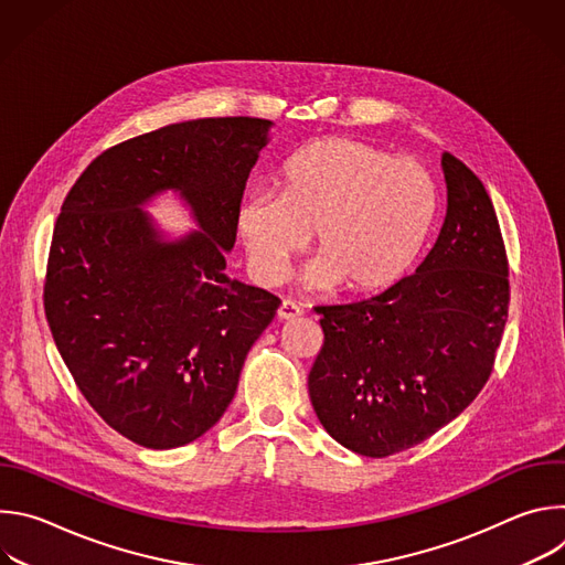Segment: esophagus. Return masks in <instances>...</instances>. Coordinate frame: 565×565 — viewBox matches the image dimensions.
<instances>
[{"mask_svg": "<svg viewBox=\"0 0 565 565\" xmlns=\"http://www.w3.org/2000/svg\"><path fill=\"white\" fill-rule=\"evenodd\" d=\"M301 312H303V310H301L295 301L284 299L281 306H279V310H277V317H279V319H297V317H301Z\"/></svg>", "mask_w": 565, "mask_h": 565, "instance_id": "34e87169", "label": "esophagus"}]
</instances>
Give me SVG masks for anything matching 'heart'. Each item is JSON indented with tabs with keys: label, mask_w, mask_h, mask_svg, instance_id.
<instances>
[{
	"label": "heart",
	"mask_w": 565,
	"mask_h": 565,
	"mask_svg": "<svg viewBox=\"0 0 565 565\" xmlns=\"http://www.w3.org/2000/svg\"><path fill=\"white\" fill-rule=\"evenodd\" d=\"M277 190L236 207V232L253 273L286 279L315 230L319 257L303 281L353 292L391 286L416 262L438 214V183L416 158L351 138H321L288 156Z\"/></svg>",
	"instance_id": "obj_1"
}]
</instances>
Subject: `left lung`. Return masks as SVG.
<instances>
[{
    "label": "left lung",
    "mask_w": 565,
    "mask_h": 565,
    "mask_svg": "<svg viewBox=\"0 0 565 565\" xmlns=\"http://www.w3.org/2000/svg\"><path fill=\"white\" fill-rule=\"evenodd\" d=\"M447 214L414 275L384 292L315 308L324 331L308 375L312 409L347 449L384 458L462 414L492 375L510 270L492 199L443 153Z\"/></svg>",
    "instance_id": "8db88e82"
}]
</instances>
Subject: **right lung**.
I'll list each match as a JSON object with an SVG mask.
<instances>
[{
    "mask_svg": "<svg viewBox=\"0 0 565 565\" xmlns=\"http://www.w3.org/2000/svg\"><path fill=\"white\" fill-rule=\"evenodd\" d=\"M270 120L199 118L103 151L55 221L44 312L96 414L147 449L203 436L232 402L279 297L230 279L236 207ZM174 189L202 227L163 242L139 205Z\"/></svg>",
    "mask_w": 565,
    "mask_h": 565,
    "instance_id": "1",
    "label": "right lung"
}]
</instances>
